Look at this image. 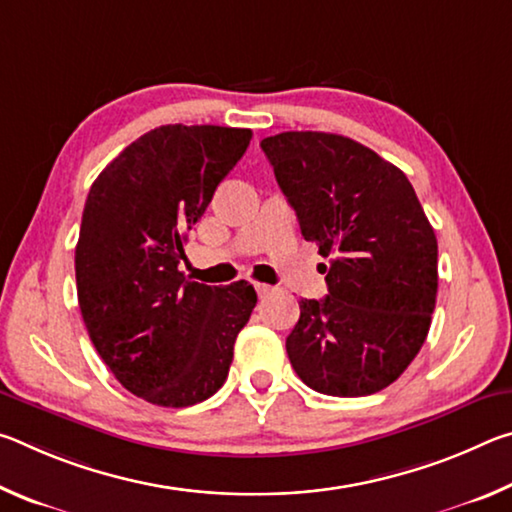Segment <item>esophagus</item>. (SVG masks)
<instances>
[{"label":"esophagus","mask_w":512,"mask_h":512,"mask_svg":"<svg viewBox=\"0 0 512 512\" xmlns=\"http://www.w3.org/2000/svg\"><path fill=\"white\" fill-rule=\"evenodd\" d=\"M255 289H257V296L259 298L273 296V291H275V287H268V284H255Z\"/></svg>","instance_id":"esophagus-1"}]
</instances>
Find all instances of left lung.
<instances>
[{
  "mask_svg": "<svg viewBox=\"0 0 512 512\" xmlns=\"http://www.w3.org/2000/svg\"><path fill=\"white\" fill-rule=\"evenodd\" d=\"M275 180L314 241L327 296L300 300L287 336L309 388L361 397L391 386L429 334L438 241L409 178L350 137L289 131L262 140Z\"/></svg>",
  "mask_w": 512,
  "mask_h": 512,
  "instance_id": "1",
  "label": "left lung"
}]
</instances>
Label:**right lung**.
I'll return each mask as SVG.
<instances>
[{
  "mask_svg": "<svg viewBox=\"0 0 512 512\" xmlns=\"http://www.w3.org/2000/svg\"><path fill=\"white\" fill-rule=\"evenodd\" d=\"M250 137V128L160 126L90 187L74 257L81 316L115 379L151 404L183 409L219 391L257 305L246 280L207 287L178 268L185 232Z\"/></svg>",
  "mask_w": 512,
  "mask_h": 512,
  "instance_id": "obj_1",
  "label": "right lung"
}]
</instances>
